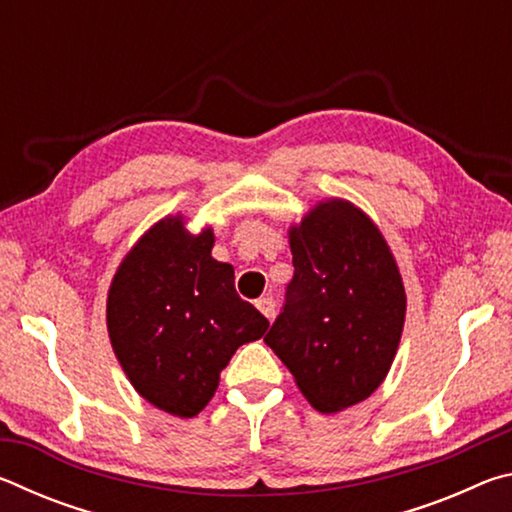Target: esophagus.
Returning <instances> with one entry per match:
<instances>
[{"label":"esophagus","mask_w":512,"mask_h":512,"mask_svg":"<svg viewBox=\"0 0 512 512\" xmlns=\"http://www.w3.org/2000/svg\"><path fill=\"white\" fill-rule=\"evenodd\" d=\"M255 305H257V309L262 311V314L268 320H273V316H275V300H273V296H262V298L255 302Z\"/></svg>","instance_id":"esophagus-1"}]
</instances>
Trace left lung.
<instances>
[{
    "label": "left lung",
    "instance_id": "1",
    "mask_svg": "<svg viewBox=\"0 0 512 512\" xmlns=\"http://www.w3.org/2000/svg\"><path fill=\"white\" fill-rule=\"evenodd\" d=\"M293 280L264 341L320 413L359 404L400 345L406 296L384 237L348 201L320 203L291 228Z\"/></svg>",
    "mask_w": 512,
    "mask_h": 512
}]
</instances>
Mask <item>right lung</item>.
<instances>
[{
  "label": "right lung",
  "instance_id": "obj_1",
  "mask_svg": "<svg viewBox=\"0 0 512 512\" xmlns=\"http://www.w3.org/2000/svg\"><path fill=\"white\" fill-rule=\"evenodd\" d=\"M214 235H187L162 219L121 262L108 293V332L135 391L178 418H194L239 345L268 320L241 300L235 268L212 259Z\"/></svg>",
  "mask_w": 512,
  "mask_h": 512
}]
</instances>
